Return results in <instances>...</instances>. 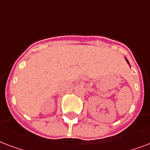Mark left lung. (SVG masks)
I'll use <instances>...</instances> for the list:
<instances>
[{"label":"left lung","mask_w":150,"mask_h":150,"mask_svg":"<svg viewBox=\"0 0 150 150\" xmlns=\"http://www.w3.org/2000/svg\"><path fill=\"white\" fill-rule=\"evenodd\" d=\"M125 59H126V58H125ZM126 61H127V63H128V64H129V62H128V61H127V59H126Z\"/></svg>","instance_id":"1"}]
</instances>
